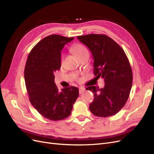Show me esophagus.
Wrapping results in <instances>:
<instances>
[{"label":"esophagus","mask_w":154,"mask_h":154,"mask_svg":"<svg viewBox=\"0 0 154 154\" xmlns=\"http://www.w3.org/2000/svg\"><path fill=\"white\" fill-rule=\"evenodd\" d=\"M85 91V88H83V87H80L79 88V92H80V94H82V93L84 92Z\"/></svg>","instance_id":"1"}]
</instances>
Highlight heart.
Wrapping results in <instances>:
<instances>
[{
	"instance_id": "heart-1",
	"label": "heart",
	"mask_w": 154,
	"mask_h": 154,
	"mask_svg": "<svg viewBox=\"0 0 154 154\" xmlns=\"http://www.w3.org/2000/svg\"><path fill=\"white\" fill-rule=\"evenodd\" d=\"M73 51L78 57H81V56L86 54H88V51L87 49L84 45H83L80 44H77L74 45L73 46Z\"/></svg>"
}]
</instances>
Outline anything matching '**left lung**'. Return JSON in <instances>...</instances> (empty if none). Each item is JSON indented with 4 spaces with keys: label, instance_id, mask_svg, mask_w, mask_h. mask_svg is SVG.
Wrapping results in <instances>:
<instances>
[{
    "label": "left lung",
    "instance_id": "8db88e82",
    "mask_svg": "<svg viewBox=\"0 0 154 154\" xmlns=\"http://www.w3.org/2000/svg\"><path fill=\"white\" fill-rule=\"evenodd\" d=\"M78 39L90 49L94 59V74L104 79L105 86L86 89L94 93L89 105L91 112L98 117L117 114L128 100L132 85V71L123 49L105 35L78 36Z\"/></svg>",
    "mask_w": 154,
    "mask_h": 154
}]
</instances>
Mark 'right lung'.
<instances>
[{
  "label": "right lung",
  "instance_id": "obj_1",
  "mask_svg": "<svg viewBox=\"0 0 154 154\" xmlns=\"http://www.w3.org/2000/svg\"><path fill=\"white\" fill-rule=\"evenodd\" d=\"M74 39L58 35L45 37L32 49L27 59L24 79L31 105L44 118L58 121L71 114L79 96L76 87L58 91L54 73L61 67V51Z\"/></svg>",
  "mask_w": 154,
  "mask_h": 154
}]
</instances>
